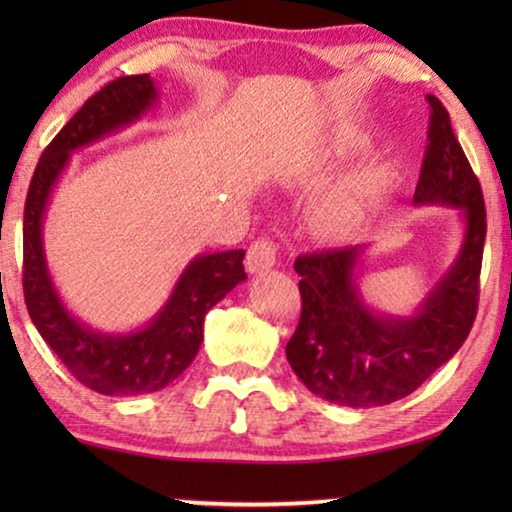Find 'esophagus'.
Masks as SVG:
<instances>
[{"label":"esophagus","instance_id":"obj_1","mask_svg":"<svg viewBox=\"0 0 512 512\" xmlns=\"http://www.w3.org/2000/svg\"><path fill=\"white\" fill-rule=\"evenodd\" d=\"M275 263H277V249L270 240H258L251 244L247 251V270L251 275H258V272L275 268Z\"/></svg>","mask_w":512,"mask_h":512}]
</instances>
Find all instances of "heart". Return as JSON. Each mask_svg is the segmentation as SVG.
<instances>
[{"label":"heart","mask_w":512,"mask_h":512,"mask_svg":"<svg viewBox=\"0 0 512 512\" xmlns=\"http://www.w3.org/2000/svg\"><path fill=\"white\" fill-rule=\"evenodd\" d=\"M359 146H361V139H356V137H349V135L335 137L333 142L319 153V165L328 167V165L338 163V160L347 158L349 153H354ZM382 177H384V172L380 170V167H373V170L361 172L354 181H349V184L345 186V191H342V195H340L342 209H354V207L363 205V202H366L370 195H375L377 188L382 186Z\"/></svg>","instance_id":"heart-1"}]
</instances>
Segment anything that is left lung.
<instances>
[{
  "label": "left lung",
  "mask_w": 512,
  "mask_h": 512,
  "mask_svg": "<svg viewBox=\"0 0 512 512\" xmlns=\"http://www.w3.org/2000/svg\"><path fill=\"white\" fill-rule=\"evenodd\" d=\"M429 146L415 188V207L457 209L461 247L454 263L410 314L375 310L359 289L368 244L298 256L303 312L286 359L312 394L347 408L389 405L412 394L452 359L478 310L485 200L454 137L450 114L429 95Z\"/></svg>",
  "instance_id": "obj_1"
}]
</instances>
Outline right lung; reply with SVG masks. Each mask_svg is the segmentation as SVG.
<instances>
[{"label": "right lung", "instance_id": "add662e5", "mask_svg": "<svg viewBox=\"0 0 512 512\" xmlns=\"http://www.w3.org/2000/svg\"><path fill=\"white\" fill-rule=\"evenodd\" d=\"M160 102L149 74L111 81L76 111L34 170L23 221V289L32 324L81 384L104 396L165 389L191 366L202 345L205 314L247 279L244 249L191 258L165 305L132 331H100L74 317L53 282L44 247V219L72 153L142 121Z\"/></svg>", "mask_w": 512, "mask_h": 512}]
</instances>
